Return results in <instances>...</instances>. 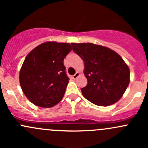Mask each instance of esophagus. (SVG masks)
<instances>
[{
    "instance_id": "34e87169",
    "label": "esophagus",
    "mask_w": 148,
    "mask_h": 148,
    "mask_svg": "<svg viewBox=\"0 0 148 148\" xmlns=\"http://www.w3.org/2000/svg\"><path fill=\"white\" fill-rule=\"evenodd\" d=\"M80 75H81L80 73L79 72V71H77V72H76V74H74V75H73V79H76L78 78Z\"/></svg>"
}]
</instances>
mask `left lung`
Here are the masks:
<instances>
[{"instance_id": "obj_1", "label": "left lung", "mask_w": 148, "mask_h": 148, "mask_svg": "<svg viewBox=\"0 0 148 148\" xmlns=\"http://www.w3.org/2000/svg\"><path fill=\"white\" fill-rule=\"evenodd\" d=\"M72 49L84 62L88 84L83 96L96 105L107 107L121 99L130 81V69L120 55L106 46L92 43H71Z\"/></svg>"}]
</instances>
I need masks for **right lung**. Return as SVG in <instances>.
Segmentation results:
<instances>
[{"instance_id": "add662e5", "label": "right lung", "mask_w": 148, "mask_h": 148, "mask_svg": "<svg viewBox=\"0 0 148 148\" xmlns=\"http://www.w3.org/2000/svg\"><path fill=\"white\" fill-rule=\"evenodd\" d=\"M71 50L69 43L46 41L28 53L21 68L19 82L30 102L49 108L63 99L69 80L64 59Z\"/></svg>"}]
</instances>
